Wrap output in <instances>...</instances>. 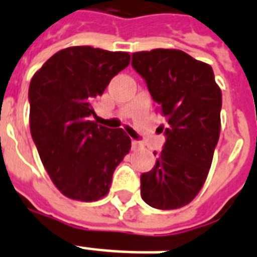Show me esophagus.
I'll use <instances>...</instances> for the list:
<instances>
[{
    "label": "esophagus",
    "instance_id": "1",
    "mask_svg": "<svg viewBox=\"0 0 257 257\" xmlns=\"http://www.w3.org/2000/svg\"><path fill=\"white\" fill-rule=\"evenodd\" d=\"M139 147H140V143H139V141H136V140H132V148L137 149Z\"/></svg>",
    "mask_w": 257,
    "mask_h": 257
}]
</instances>
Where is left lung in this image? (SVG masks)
Returning a JSON list of instances; mask_svg holds the SVG:
<instances>
[{
	"mask_svg": "<svg viewBox=\"0 0 257 257\" xmlns=\"http://www.w3.org/2000/svg\"><path fill=\"white\" fill-rule=\"evenodd\" d=\"M132 68L147 84L165 143L156 164L140 177L141 197L157 209L187 205L211 168L220 136L221 90L209 65L175 49L132 54Z\"/></svg>",
	"mask_w": 257,
	"mask_h": 257,
	"instance_id": "obj_1",
	"label": "left lung"
}]
</instances>
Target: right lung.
<instances>
[{
	"label": "right lung",
	"mask_w": 257,
	"mask_h": 257,
	"mask_svg": "<svg viewBox=\"0 0 257 257\" xmlns=\"http://www.w3.org/2000/svg\"><path fill=\"white\" fill-rule=\"evenodd\" d=\"M129 60L125 52L73 46L52 56L30 81L32 139L52 181L69 199L104 197L131 149L122 129L89 120L92 104Z\"/></svg>",
	"instance_id": "right-lung-1"
}]
</instances>
